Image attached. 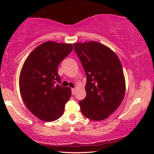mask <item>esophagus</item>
Instances as JSON below:
<instances>
[{"mask_svg":"<svg viewBox=\"0 0 154 154\" xmlns=\"http://www.w3.org/2000/svg\"><path fill=\"white\" fill-rule=\"evenodd\" d=\"M71 90H72V94H75V88H72Z\"/></svg>","mask_w":154,"mask_h":154,"instance_id":"34e87169","label":"esophagus"}]
</instances>
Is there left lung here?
Returning <instances> with one entry per match:
<instances>
[{
    "label": "left lung",
    "mask_w": 154,
    "mask_h": 154,
    "mask_svg": "<svg viewBox=\"0 0 154 154\" xmlns=\"http://www.w3.org/2000/svg\"><path fill=\"white\" fill-rule=\"evenodd\" d=\"M86 73V96L79 101L82 113L90 119L108 118L118 109L126 92V81L118 56L96 41L74 43Z\"/></svg>",
    "instance_id": "8db88e82"
}]
</instances>
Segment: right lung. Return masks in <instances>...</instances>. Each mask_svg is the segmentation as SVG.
<instances>
[{
    "mask_svg": "<svg viewBox=\"0 0 154 154\" xmlns=\"http://www.w3.org/2000/svg\"><path fill=\"white\" fill-rule=\"evenodd\" d=\"M72 49L71 43L46 41L36 47L23 64L19 78L21 96L28 110L41 120L60 118L71 98V88L58 83V66Z\"/></svg>",
    "mask_w": 154,
    "mask_h": 154,
    "instance_id": "1",
    "label": "right lung"
}]
</instances>
